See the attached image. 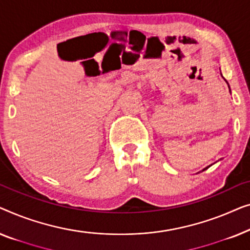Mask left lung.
Here are the masks:
<instances>
[{
    "label": "left lung",
    "mask_w": 250,
    "mask_h": 250,
    "mask_svg": "<svg viewBox=\"0 0 250 250\" xmlns=\"http://www.w3.org/2000/svg\"><path fill=\"white\" fill-rule=\"evenodd\" d=\"M226 83H227V80H226ZM228 87H229V89H230V86H229V83H228ZM230 93H231V90H230ZM207 168V167H206ZM206 168H204V170L203 171H205L206 170Z\"/></svg>",
    "instance_id": "obj_1"
}]
</instances>
